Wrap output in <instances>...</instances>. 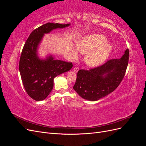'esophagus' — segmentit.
<instances>
[{
	"mask_svg": "<svg viewBox=\"0 0 146 146\" xmlns=\"http://www.w3.org/2000/svg\"><path fill=\"white\" fill-rule=\"evenodd\" d=\"M78 70H79V68H74L73 69L74 72H77Z\"/></svg>",
	"mask_w": 146,
	"mask_h": 146,
	"instance_id": "obj_1",
	"label": "esophagus"
}]
</instances>
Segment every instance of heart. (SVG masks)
I'll use <instances>...</instances> for the list:
<instances>
[{
  "label": "heart",
  "instance_id": "b5f03b06",
  "mask_svg": "<svg viewBox=\"0 0 146 146\" xmlns=\"http://www.w3.org/2000/svg\"><path fill=\"white\" fill-rule=\"evenodd\" d=\"M107 42V38L102 35H87L78 42V50L76 47L72 48V55L74 57H77L78 51L82 54H86L85 63L90 67H95L104 62L111 52V44Z\"/></svg>",
  "mask_w": 146,
  "mask_h": 146
}]
</instances>
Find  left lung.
Here are the masks:
<instances>
[{
  "label": "left lung",
  "mask_w": 146,
  "mask_h": 146,
  "mask_svg": "<svg viewBox=\"0 0 146 146\" xmlns=\"http://www.w3.org/2000/svg\"><path fill=\"white\" fill-rule=\"evenodd\" d=\"M129 50L121 58L112 59L90 70H79L74 90L83 99L96 101L115 90L122 82L129 63Z\"/></svg>",
  "instance_id": "8db88e82"
}]
</instances>
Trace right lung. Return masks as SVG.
<instances>
[{
  "mask_svg": "<svg viewBox=\"0 0 146 146\" xmlns=\"http://www.w3.org/2000/svg\"><path fill=\"white\" fill-rule=\"evenodd\" d=\"M70 25L50 23L44 24L34 30L25 43L19 69L26 92L35 100H44L53 89L54 78L72 68V63L55 60L52 55L45 59L40 58L38 55V48L44 34Z\"/></svg>",
  "mask_w": 146,
  "mask_h": 146,
  "instance_id": "add662e5",
  "label": "right lung"
}]
</instances>
